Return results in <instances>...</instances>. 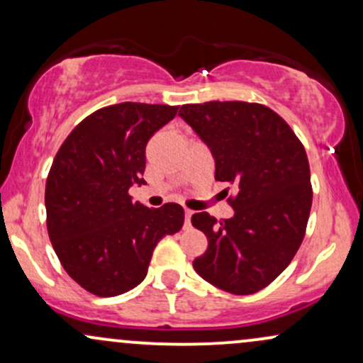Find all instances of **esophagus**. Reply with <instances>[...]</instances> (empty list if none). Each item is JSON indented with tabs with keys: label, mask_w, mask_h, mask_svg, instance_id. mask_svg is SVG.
Here are the masks:
<instances>
[{
	"label": "esophagus",
	"mask_w": 363,
	"mask_h": 363,
	"mask_svg": "<svg viewBox=\"0 0 363 363\" xmlns=\"http://www.w3.org/2000/svg\"><path fill=\"white\" fill-rule=\"evenodd\" d=\"M191 216H193V211H191V209H186V211H184V218H186V226H189V223H191Z\"/></svg>",
	"instance_id": "1"
}]
</instances>
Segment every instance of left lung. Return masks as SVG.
I'll use <instances>...</instances> for the list:
<instances>
[{
  "label": "left lung",
  "mask_w": 363,
  "mask_h": 363,
  "mask_svg": "<svg viewBox=\"0 0 363 363\" xmlns=\"http://www.w3.org/2000/svg\"><path fill=\"white\" fill-rule=\"evenodd\" d=\"M179 115L211 148L216 181L238 189L228 198L230 220L206 211L191 218L208 238L194 270L231 294L259 292L291 264L306 233L313 187L304 145L265 104H182Z\"/></svg>",
  "instance_id": "1"
}]
</instances>
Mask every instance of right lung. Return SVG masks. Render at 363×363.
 I'll return each mask as SVG.
<instances>
[{
  "instance_id": "add662e5",
  "label": "right lung",
  "mask_w": 363,
  "mask_h": 363,
  "mask_svg": "<svg viewBox=\"0 0 363 363\" xmlns=\"http://www.w3.org/2000/svg\"><path fill=\"white\" fill-rule=\"evenodd\" d=\"M179 106L120 103L91 113L69 133L47 176V231L65 272L82 289L113 298L147 276L157 243L177 233L184 209L133 203L145 147Z\"/></svg>"
}]
</instances>
